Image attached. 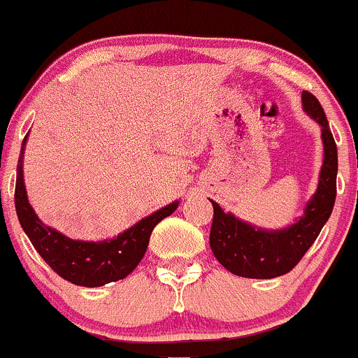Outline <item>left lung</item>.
I'll list each match as a JSON object with an SVG mask.
<instances>
[{
  "label": "left lung",
  "mask_w": 358,
  "mask_h": 358,
  "mask_svg": "<svg viewBox=\"0 0 358 358\" xmlns=\"http://www.w3.org/2000/svg\"><path fill=\"white\" fill-rule=\"evenodd\" d=\"M303 108L322 127L324 165L319 186L305 208V215L281 231H264L226 213L215 201L210 229V248L229 272L241 278L272 279L288 274L303 259L333 212L336 200L338 150L326 113L314 94L301 93Z\"/></svg>",
  "instance_id": "obj_1"
}]
</instances>
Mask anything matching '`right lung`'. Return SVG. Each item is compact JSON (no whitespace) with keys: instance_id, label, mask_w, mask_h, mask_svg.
Listing matches in <instances>:
<instances>
[{"instance_id":"right-lung-1","label":"right lung","mask_w":358,"mask_h":358,"mask_svg":"<svg viewBox=\"0 0 358 358\" xmlns=\"http://www.w3.org/2000/svg\"><path fill=\"white\" fill-rule=\"evenodd\" d=\"M24 138V145H25ZM24 152V150H22ZM179 201L164 206L152 215L139 220L131 229L124 231L110 241H77L58 231L44 226L29 205L27 193L22 176V155L17 167V184H15V210L22 229L29 236L36 252L57 272L60 278L72 285L96 288L112 281L127 278L145 257L150 236L160 220L171 215L178 208Z\"/></svg>"}]
</instances>
